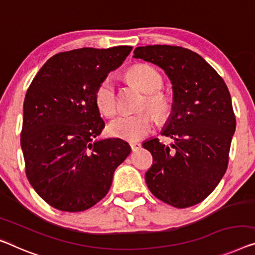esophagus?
I'll return each mask as SVG.
<instances>
[{"mask_svg": "<svg viewBox=\"0 0 255 255\" xmlns=\"http://www.w3.org/2000/svg\"><path fill=\"white\" fill-rule=\"evenodd\" d=\"M130 147H131L132 151L138 150L139 147H140V143H138V142H130Z\"/></svg>", "mask_w": 255, "mask_h": 255, "instance_id": "obj_1", "label": "esophagus"}]
</instances>
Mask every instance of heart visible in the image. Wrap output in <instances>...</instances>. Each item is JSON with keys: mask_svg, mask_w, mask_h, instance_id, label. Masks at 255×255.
Wrapping results in <instances>:
<instances>
[{"mask_svg": "<svg viewBox=\"0 0 255 255\" xmlns=\"http://www.w3.org/2000/svg\"><path fill=\"white\" fill-rule=\"evenodd\" d=\"M127 77L147 94L146 103L149 109L160 120H165L172 112V101L166 94L159 91L164 81L160 73L150 65L139 64L128 71ZM97 108L103 115L111 117L117 111L116 85L111 77H106L95 91ZM154 119L149 112L138 115H123L110 123L108 130L113 137L125 140H138L151 132Z\"/></svg>", "mask_w": 255, "mask_h": 255, "instance_id": "obj_1", "label": "heart"}]
</instances>
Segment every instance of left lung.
<instances>
[{
  "label": "left lung",
  "instance_id": "8db88e82",
  "mask_svg": "<svg viewBox=\"0 0 255 255\" xmlns=\"http://www.w3.org/2000/svg\"><path fill=\"white\" fill-rule=\"evenodd\" d=\"M134 58L159 66L172 83V112L161 132L174 139L143 143L153 158L145 173L152 195L177 208L203 201L225 175L236 130L230 93L203 57L174 45H146Z\"/></svg>",
  "mask_w": 255,
  "mask_h": 255
}]
</instances>
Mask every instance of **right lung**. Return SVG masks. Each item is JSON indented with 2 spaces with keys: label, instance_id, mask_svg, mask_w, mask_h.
Here are the masks:
<instances>
[{
  "label": "right lung",
  "instance_id": "add662e5",
  "mask_svg": "<svg viewBox=\"0 0 255 255\" xmlns=\"http://www.w3.org/2000/svg\"><path fill=\"white\" fill-rule=\"evenodd\" d=\"M81 48L60 52L40 68L26 93L20 145L37 195L65 212L103 199L117 167L130 153L120 138H97L105 127L95 91L131 51Z\"/></svg>",
  "mask_w": 255,
  "mask_h": 255
}]
</instances>
